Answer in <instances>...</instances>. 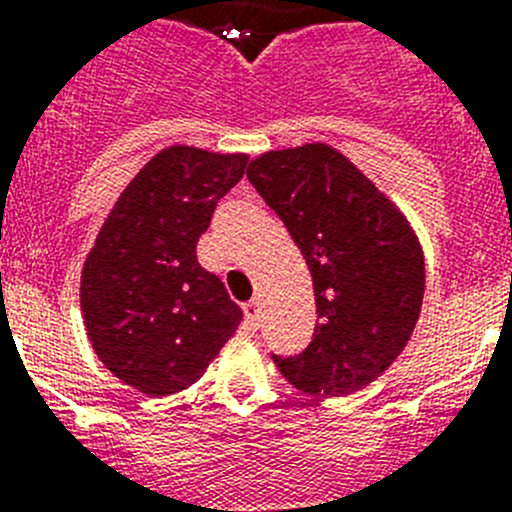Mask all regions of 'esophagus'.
<instances>
[{
	"label": "esophagus",
	"mask_w": 512,
	"mask_h": 512,
	"mask_svg": "<svg viewBox=\"0 0 512 512\" xmlns=\"http://www.w3.org/2000/svg\"><path fill=\"white\" fill-rule=\"evenodd\" d=\"M259 312H261V305L256 300L248 302L246 305V318H248V325L251 328H259Z\"/></svg>",
	"instance_id": "obj_1"
}]
</instances>
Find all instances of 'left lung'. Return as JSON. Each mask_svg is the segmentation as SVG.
Returning <instances> with one entry per match:
<instances>
[{"mask_svg":"<svg viewBox=\"0 0 512 512\" xmlns=\"http://www.w3.org/2000/svg\"><path fill=\"white\" fill-rule=\"evenodd\" d=\"M248 182L287 225L312 274L318 325L279 372L310 395L364 390L408 346L425 292L418 235L387 194L325 143L261 153Z\"/></svg>","mask_w":512,"mask_h":512,"instance_id":"left-lung-1","label":"left lung"}]
</instances>
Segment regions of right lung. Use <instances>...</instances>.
<instances>
[{"label": "right lung", "instance_id": "obj_1", "mask_svg": "<svg viewBox=\"0 0 512 512\" xmlns=\"http://www.w3.org/2000/svg\"><path fill=\"white\" fill-rule=\"evenodd\" d=\"M246 164V153L164 148L97 233L81 269L84 325L99 361L138 392L187 390L241 323L225 284L197 261V241Z\"/></svg>", "mask_w": 512, "mask_h": 512}]
</instances>
